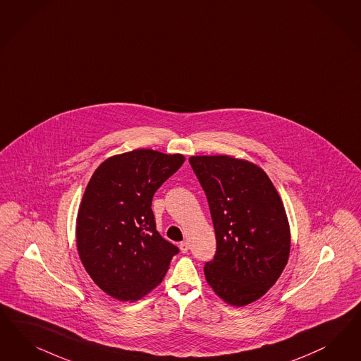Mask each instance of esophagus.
Wrapping results in <instances>:
<instances>
[{
	"label": "esophagus",
	"mask_w": 361,
	"mask_h": 361,
	"mask_svg": "<svg viewBox=\"0 0 361 361\" xmlns=\"http://www.w3.org/2000/svg\"><path fill=\"white\" fill-rule=\"evenodd\" d=\"M179 247H180V251H182L183 254H186L187 251H188V248H190V245H188L186 240H185V242H182V243L179 245Z\"/></svg>",
	"instance_id": "obj_1"
}]
</instances>
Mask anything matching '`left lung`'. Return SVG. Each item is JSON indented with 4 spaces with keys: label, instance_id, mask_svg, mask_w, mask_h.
Listing matches in <instances>:
<instances>
[{
    "label": "left lung",
    "instance_id": "left-lung-1",
    "mask_svg": "<svg viewBox=\"0 0 361 361\" xmlns=\"http://www.w3.org/2000/svg\"><path fill=\"white\" fill-rule=\"evenodd\" d=\"M206 192L216 252L204 276L224 302H255L279 279L291 247L290 226L276 188L256 164L228 155L188 159Z\"/></svg>",
    "mask_w": 361,
    "mask_h": 361
}]
</instances>
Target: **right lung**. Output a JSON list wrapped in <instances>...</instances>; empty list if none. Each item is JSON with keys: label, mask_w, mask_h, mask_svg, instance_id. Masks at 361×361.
Instances as JSON below:
<instances>
[{"label": "right lung", "mask_w": 361, "mask_h": 361, "mask_svg": "<svg viewBox=\"0 0 361 361\" xmlns=\"http://www.w3.org/2000/svg\"><path fill=\"white\" fill-rule=\"evenodd\" d=\"M185 162L149 149L106 159L85 190L77 248L94 283L122 302L138 300L162 281L176 245L157 231L155 191Z\"/></svg>", "instance_id": "1"}]
</instances>
